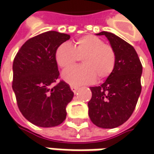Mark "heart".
<instances>
[{
  "instance_id": "heart-1",
  "label": "heart",
  "mask_w": 154,
  "mask_h": 154,
  "mask_svg": "<svg viewBox=\"0 0 154 154\" xmlns=\"http://www.w3.org/2000/svg\"><path fill=\"white\" fill-rule=\"evenodd\" d=\"M107 51H108V52H107V55H108V56H107V57L109 58L110 63H112V62H113V56H112L111 51L109 50V48H107ZM68 76H70V74H68ZM69 82H70V83H72V84H73V85H74V86H76V85H79V83H80L79 81H76V80H70ZM82 84H86V82H83Z\"/></svg>"
}]
</instances>
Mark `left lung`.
I'll return each mask as SVG.
<instances>
[{
    "mask_svg": "<svg viewBox=\"0 0 154 154\" xmlns=\"http://www.w3.org/2000/svg\"><path fill=\"white\" fill-rule=\"evenodd\" d=\"M70 38L50 31L28 39L13 63L12 86L17 105L28 121L44 128L56 127L66 119V106L74 92L60 77L56 60L57 48Z\"/></svg>",
    "mask_w": 154,
    "mask_h": 154,
    "instance_id": "8db88e82",
    "label": "left lung"
}]
</instances>
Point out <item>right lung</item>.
Segmentation results:
<instances>
[{
	"label": "right lung",
	"mask_w": 154,
	"mask_h": 154,
	"mask_svg": "<svg viewBox=\"0 0 154 154\" xmlns=\"http://www.w3.org/2000/svg\"><path fill=\"white\" fill-rule=\"evenodd\" d=\"M115 53V65L105 82L91 87L88 115L93 124L103 128L122 125L132 115L141 92L142 65L132 45L104 32Z\"/></svg>",
	"instance_id": "obj_1"
}]
</instances>
